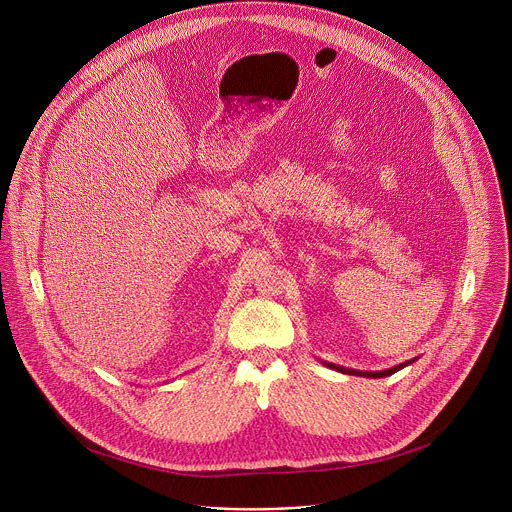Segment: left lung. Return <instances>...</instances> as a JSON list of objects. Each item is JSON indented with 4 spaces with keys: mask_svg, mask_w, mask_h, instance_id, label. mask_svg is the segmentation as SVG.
Segmentation results:
<instances>
[{
    "mask_svg": "<svg viewBox=\"0 0 512 512\" xmlns=\"http://www.w3.org/2000/svg\"><path fill=\"white\" fill-rule=\"evenodd\" d=\"M411 362H415V358H411V360H405V362L397 364V367H391V369H387V371H356V369H346V367H340V364H334V362H326V360H324V364H326L328 369H334V371H338V373H344V375L369 377V379H383V377H389V375H393V373H397V371H401V369L409 367Z\"/></svg>",
    "mask_w": 512,
    "mask_h": 512,
    "instance_id": "1",
    "label": "left lung"
}]
</instances>
